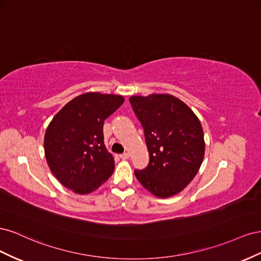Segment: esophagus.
Segmentation results:
<instances>
[{"mask_svg": "<svg viewBox=\"0 0 261 261\" xmlns=\"http://www.w3.org/2000/svg\"><path fill=\"white\" fill-rule=\"evenodd\" d=\"M119 158H120L121 160H128V159H129V154H128V153L120 154V155H119Z\"/></svg>", "mask_w": 261, "mask_h": 261, "instance_id": "1", "label": "esophagus"}]
</instances>
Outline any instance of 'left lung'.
Returning <instances> with one entry per match:
<instances>
[{"label":"left lung","instance_id":"left-lung-1","mask_svg":"<svg viewBox=\"0 0 261 261\" xmlns=\"http://www.w3.org/2000/svg\"><path fill=\"white\" fill-rule=\"evenodd\" d=\"M129 101L150 156L145 168L135 170L136 177L154 196L172 197L195 178L202 164V126L193 111L172 95L132 96Z\"/></svg>","mask_w":261,"mask_h":261}]
</instances>
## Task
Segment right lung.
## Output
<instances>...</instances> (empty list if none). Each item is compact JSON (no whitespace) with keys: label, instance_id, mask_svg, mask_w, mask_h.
<instances>
[{"label":"right lung","instance_id":"1","mask_svg":"<svg viewBox=\"0 0 261 261\" xmlns=\"http://www.w3.org/2000/svg\"><path fill=\"white\" fill-rule=\"evenodd\" d=\"M122 96L86 93L52 119L44 135V154L52 174L80 195L99 188L113 175L115 161L103 144V121L123 103Z\"/></svg>","mask_w":261,"mask_h":261}]
</instances>
